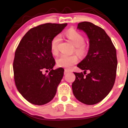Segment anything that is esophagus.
<instances>
[{"label":"esophagus","mask_w":128,"mask_h":128,"mask_svg":"<svg viewBox=\"0 0 128 128\" xmlns=\"http://www.w3.org/2000/svg\"><path fill=\"white\" fill-rule=\"evenodd\" d=\"M70 72H71V71L70 70H68V69H65V70H64V74L66 75V74H67V73H70Z\"/></svg>","instance_id":"34e87169"}]
</instances>
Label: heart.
Listing matches in <instances>:
<instances>
[{
  "label": "heart",
  "instance_id": "obj_1",
  "mask_svg": "<svg viewBox=\"0 0 128 128\" xmlns=\"http://www.w3.org/2000/svg\"><path fill=\"white\" fill-rule=\"evenodd\" d=\"M66 37L75 48V52L80 56L85 55L88 50V47L84 44L85 38L81 33L74 29H69L65 33ZM61 40L59 36H56L51 42V51L54 55L58 54V47ZM78 58L76 55H62L56 60L57 65L60 67L70 68L73 65L76 64Z\"/></svg>",
  "mask_w": 128,
  "mask_h": 128
}]
</instances>
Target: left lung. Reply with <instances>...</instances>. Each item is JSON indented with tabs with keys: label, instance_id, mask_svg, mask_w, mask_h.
<instances>
[{
	"label": "left lung",
	"instance_id": "8db88e82",
	"mask_svg": "<svg viewBox=\"0 0 128 128\" xmlns=\"http://www.w3.org/2000/svg\"><path fill=\"white\" fill-rule=\"evenodd\" d=\"M77 29L85 32L89 40L86 57L77 64L84 73L74 72L75 81L72 88L78 100L87 105L100 102L113 88L116 75V50L106 32L92 23H79Z\"/></svg>",
	"mask_w": 128,
	"mask_h": 128
}]
</instances>
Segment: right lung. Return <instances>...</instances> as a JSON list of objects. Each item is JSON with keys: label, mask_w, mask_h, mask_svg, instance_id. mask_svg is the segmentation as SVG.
I'll use <instances>...</instances> for the list:
<instances>
[{"label": "right lung", "mask_w": 128, "mask_h": 128, "mask_svg": "<svg viewBox=\"0 0 128 128\" xmlns=\"http://www.w3.org/2000/svg\"><path fill=\"white\" fill-rule=\"evenodd\" d=\"M66 25V23H47L32 28L23 36L15 52L13 65L15 84L19 92L32 104H45L55 96L64 69H53L55 61L51 42ZM44 70L50 72L43 74Z\"/></svg>", "instance_id": "obj_1"}]
</instances>
